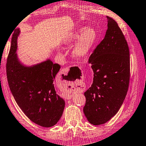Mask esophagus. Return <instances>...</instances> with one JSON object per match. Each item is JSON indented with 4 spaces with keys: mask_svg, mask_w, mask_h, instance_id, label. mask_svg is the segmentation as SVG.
I'll return each instance as SVG.
<instances>
[{
    "mask_svg": "<svg viewBox=\"0 0 146 146\" xmlns=\"http://www.w3.org/2000/svg\"><path fill=\"white\" fill-rule=\"evenodd\" d=\"M68 70V68H64L63 69V70H62V71H61V72L62 73H65V72H66V71H67ZM84 89H81V90H80V91H81V92H82V91H84ZM71 98H72V96H71V95H67V96H66V98H67V99H69V100H70V99H71Z\"/></svg>",
    "mask_w": 146,
    "mask_h": 146,
    "instance_id": "1",
    "label": "esophagus"
}]
</instances>
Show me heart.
<instances>
[{
	"label": "heart",
	"mask_w": 146,
	"mask_h": 146,
	"mask_svg": "<svg viewBox=\"0 0 146 146\" xmlns=\"http://www.w3.org/2000/svg\"><path fill=\"white\" fill-rule=\"evenodd\" d=\"M97 36V32L93 28L81 27L70 34L66 38V44L70 45L76 42L71 49V55L76 59H83L90 52Z\"/></svg>",
	"instance_id": "heart-1"
}]
</instances>
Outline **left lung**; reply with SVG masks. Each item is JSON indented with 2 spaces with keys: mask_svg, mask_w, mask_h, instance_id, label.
I'll list each match as a JSON object with an SVG mask.
<instances>
[{
  "mask_svg": "<svg viewBox=\"0 0 146 146\" xmlns=\"http://www.w3.org/2000/svg\"><path fill=\"white\" fill-rule=\"evenodd\" d=\"M108 29L89 58L94 77L84 93V113L88 122L105 123L117 114L124 100L130 76L129 50L115 20L107 17Z\"/></svg>",
  "mask_w": 146,
  "mask_h": 146,
  "instance_id": "8db88e82",
  "label": "left lung"
}]
</instances>
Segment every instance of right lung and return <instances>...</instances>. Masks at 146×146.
Listing matches in <instances>:
<instances>
[{"mask_svg":"<svg viewBox=\"0 0 146 146\" xmlns=\"http://www.w3.org/2000/svg\"><path fill=\"white\" fill-rule=\"evenodd\" d=\"M20 33V28L15 30L7 60L9 88L19 108L32 122L44 127H52L65 108L64 100L56 93L53 84L60 66L50 58L31 66L23 64L17 53Z\"/></svg>","mask_w":146,"mask_h":146,"instance_id":"right-lung-1","label":"right lung"}]
</instances>
